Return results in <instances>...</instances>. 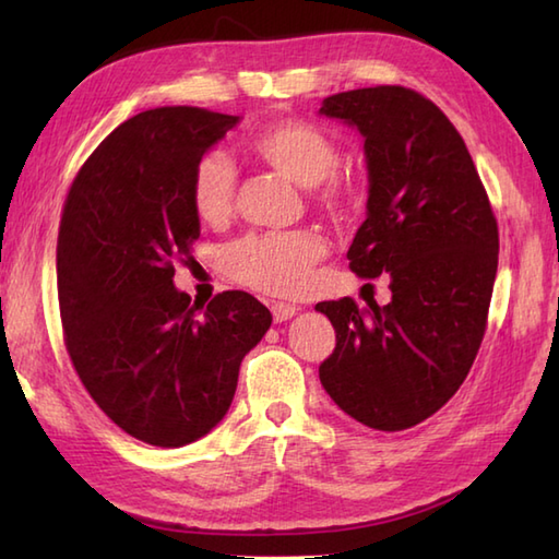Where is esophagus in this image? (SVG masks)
<instances>
[{
    "label": "esophagus",
    "mask_w": 559,
    "mask_h": 559,
    "mask_svg": "<svg viewBox=\"0 0 559 559\" xmlns=\"http://www.w3.org/2000/svg\"><path fill=\"white\" fill-rule=\"evenodd\" d=\"M271 314L273 322H288V319L298 314V307L288 302H271Z\"/></svg>",
    "instance_id": "1"
}]
</instances>
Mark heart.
<instances>
[{
  "mask_svg": "<svg viewBox=\"0 0 559 559\" xmlns=\"http://www.w3.org/2000/svg\"><path fill=\"white\" fill-rule=\"evenodd\" d=\"M254 156L271 170L302 187H312V201L334 216L348 213L360 197L358 177L338 173L341 148L326 129L307 120H278L254 132ZM237 197V173L221 151L204 153L189 180L192 209L209 225H221L233 216ZM326 240L317 230L247 235L223 252L228 276L242 286L295 298L312 283L314 266L326 257Z\"/></svg>",
  "mask_w": 559,
  "mask_h": 559,
  "instance_id": "b5f03b06",
  "label": "heart"
}]
</instances>
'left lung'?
<instances>
[{
  "mask_svg": "<svg viewBox=\"0 0 559 559\" xmlns=\"http://www.w3.org/2000/svg\"><path fill=\"white\" fill-rule=\"evenodd\" d=\"M322 115L365 136L370 197L348 249L362 278H389L391 302L360 312L319 302L336 348L319 365L326 394L350 418L396 432L437 413L466 379L488 326L500 230L456 127L406 86L324 98Z\"/></svg>",
  "mask_w": 559,
  "mask_h": 559,
  "instance_id": "left-lung-1",
  "label": "left lung"
}]
</instances>
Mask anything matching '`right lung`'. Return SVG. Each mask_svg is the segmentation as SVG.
<instances>
[{
    "mask_svg": "<svg viewBox=\"0 0 559 559\" xmlns=\"http://www.w3.org/2000/svg\"><path fill=\"white\" fill-rule=\"evenodd\" d=\"M237 122L192 105L134 115L81 165L59 221L71 365L100 411L153 447H185L223 420L242 358L271 326L249 293L204 307L173 286L199 237L192 170Z\"/></svg>",
    "mask_w": 559,
    "mask_h": 559,
    "instance_id": "obj_1",
    "label": "right lung"
}]
</instances>
